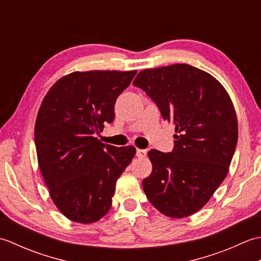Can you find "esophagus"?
I'll return each mask as SVG.
<instances>
[{
  "instance_id": "1",
  "label": "esophagus",
  "mask_w": 261,
  "mask_h": 261,
  "mask_svg": "<svg viewBox=\"0 0 261 261\" xmlns=\"http://www.w3.org/2000/svg\"><path fill=\"white\" fill-rule=\"evenodd\" d=\"M136 154L138 158H145L147 156V150H145V149H137Z\"/></svg>"
}]
</instances>
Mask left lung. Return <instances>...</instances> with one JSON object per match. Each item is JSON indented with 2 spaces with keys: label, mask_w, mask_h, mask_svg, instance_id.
I'll list each match as a JSON object with an SVG mask.
<instances>
[{
  "label": "left lung",
  "mask_w": 261,
  "mask_h": 261,
  "mask_svg": "<svg viewBox=\"0 0 261 261\" xmlns=\"http://www.w3.org/2000/svg\"><path fill=\"white\" fill-rule=\"evenodd\" d=\"M134 85L178 132L171 152H148L152 171L142 180L143 191L169 218L192 215L228 174L238 142L233 104L213 76L187 64L142 70Z\"/></svg>",
  "instance_id": "1"
}]
</instances>
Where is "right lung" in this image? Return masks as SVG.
<instances>
[{"mask_svg": "<svg viewBox=\"0 0 261 261\" xmlns=\"http://www.w3.org/2000/svg\"><path fill=\"white\" fill-rule=\"evenodd\" d=\"M136 74L75 71L55 83L39 109V168L55 205L74 222H96L109 212L116 180L135 157V147L105 145L95 135L113 122L116 98Z\"/></svg>", "mask_w": 261, "mask_h": 261, "instance_id": "obj_1", "label": "right lung"}]
</instances>
